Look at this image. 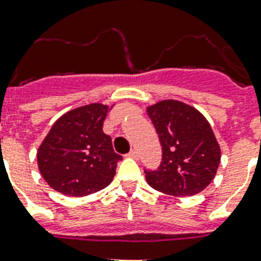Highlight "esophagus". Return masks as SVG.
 <instances>
[{
  "instance_id": "esophagus-1",
  "label": "esophagus",
  "mask_w": 261,
  "mask_h": 261,
  "mask_svg": "<svg viewBox=\"0 0 261 261\" xmlns=\"http://www.w3.org/2000/svg\"><path fill=\"white\" fill-rule=\"evenodd\" d=\"M128 157H131V159H134V160H138V151L135 150V149H133V150L130 151V153H128Z\"/></svg>"
}]
</instances>
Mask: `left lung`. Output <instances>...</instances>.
<instances>
[{"instance_id": "8db88e82", "label": "left lung", "mask_w": 261, "mask_h": 261, "mask_svg": "<svg viewBox=\"0 0 261 261\" xmlns=\"http://www.w3.org/2000/svg\"><path fill=\"white\" fill-rule=\"evenodd\" d=\"M147 115L163 146L160 167L145 169L149 186L172 196L199 194L213 181L221 161V149L206 118L176 100L147 107Z\"/></svg>"}]
</instances>
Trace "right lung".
<instances>
[{"label":"right lung","instance_id":"add662e5","mask_svg":"<svg viewBox=\"0 0 261 261\" xmlns=\"http://www.w3.org/2000/svg\"><path fill=\"white\" fill-rule=\"evenodd\" d=\"M108 106L93 102L62 115L39 146L38 167L51 188L85 196L106 188L115 176L116 154L102 123Z\"/></svg>","mask_w":261,"mask_h":261}]
</instances>
